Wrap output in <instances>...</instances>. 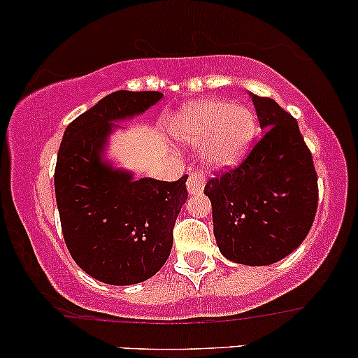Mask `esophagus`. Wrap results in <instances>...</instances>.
I'll return each instance as SVG.
<instances>
[{
  "label": "esophagus",
  "mask_w": 358,
  "mask_h": 358,
  "mask_svg": "<svg viewBox=\"0 0 358 358\" xmlns=\"http://www.w3.org/2000/svg\"><path fill=\"white\" fill-rule=\"evenodd\" d=\"M205 187V176L202 171H192L190 176H188L187 180V188H188V193H200L203 190Z\"/></svg>",
  "instance_id": "obj_1"
}]
</instances>
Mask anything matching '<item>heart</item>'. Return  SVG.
Listing matches in <instances>:
<instances>
[{"label": "heart", "instance_id": "obj_1", "mask_svg": "<svg viewBox=\"0 0 358 358\" xmlns=\"http://www.w3.org/2000/svg\"><path fill=\"white\" fill-rule=\"evenodd\" d=\"M171 127L183 143L203 145L207 165L227 168L237 165L248 153L256 134V117L244 106L202 101L180 109Z\"/></svg>", "mask_w": 358, "mask_h": 358}]
</instances>
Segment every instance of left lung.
<instances>
[{"label": "left lung", "instance_id": "left-lung-1", "mask_svg": "<svg viewBox=\"0 0 358 358\" xmlns=\"http://www.w3.org/2000/svg\"><path fill=\"white\" fill-rule=\"evenodd\" d=\"M262 136L239 166L205 185L213 236L229 261L268 266L299 248L318 207V176L296 119L250 94Z\"/></svg>", "mask_w": 358, "mask_h": 358}]
</instances>
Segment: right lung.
I'll return each mask as SVG.
<instances>
[{
	"mask_svg": "<svg viewBox=\"0 0 358 358\" xmlns=\"http://www.w3.org/2000/svg\"><path fill=\"white\" fill-rule=\"evenodd\" d=\"M162 97L156 90H117L73 119L62 138L55 199L65 244L77 266L106 285H136L163 268L187 202V175L176 182L134 180L102 159L113 122L145 113Z\"/></svg>",
	"mask_w": 358,
	"mask_h": 358,
	"instance_id": "right-lung-1",
	"label": "right lung"
}]
</instances>
